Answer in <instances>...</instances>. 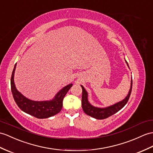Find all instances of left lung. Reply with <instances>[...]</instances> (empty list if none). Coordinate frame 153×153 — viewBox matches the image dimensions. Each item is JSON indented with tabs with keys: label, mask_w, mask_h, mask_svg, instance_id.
<instances>
[{
	"label": "left lung",
	"mask_w": 153,
	"mask_h": 153,
	"mask_svg": "<svg viewBox=\"0 0 153 153\" xmlns=\"http://www.w3.org/2000/svg\"><path fill=\"white\" fill-rule=\"evenodd\" d=\"M126 64L128 66L127 62L125 60ZM129 68V67H128ZM82 89V106L85 114L89 115L94 118L97 119V120H104V119L108 118V117L112 115L113 114L117 112L121 108L125 106V105L127 103L129 97L130 96V94L132 91V79H131V84H130V88L128 92V94L126 97L125 99L121 101L114 104V105L110 106L106 108H97L92 106L90 103L89 102L88 99V93L84 88L81 85Z\"/></svg>",
	"instance_id": "left-lung-1"
}]
</instances>
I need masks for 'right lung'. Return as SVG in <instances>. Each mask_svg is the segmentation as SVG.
Returning a JSON list of instances; mask_svg holds the SVG:
<instances>
[{"instance_id":"right-lung-1","label":"right lung","mask_w":153,"mask_h":153,"mask_svg":"<svg viewBox=\"0 0 153 153\" xmlns=\"http://www.w3.org/2000/svg\"><path fill=\"white\" fill-rule=\"evenodd\" d=\"M16 64L14 66L11 77V89L13 99L19 108L24 112L39 119L48 118L59 113L62 108L63 99L73 84H70L63 88L51 100L34 101L30 100L18 91L15 85L13 78Z\"/></svg>"}]
</instances>
